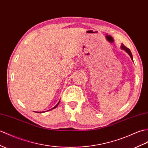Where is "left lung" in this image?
<instances>
[{
    "label": "left lung",
    "instance_id": "8db88e82",
    "mask_svg": "<svg viewBox=\"0 0 148 148\" xmlns=\"http://www.w3.org/2000/svg\"><path fill=\"white\" fill-rule=\"evenodd\" d=\"M121 48H122V49L123 50H124L125 51H127V53H129V55L130 56V58H132V60H133V58H132V55L131 51H130V50H129V49H128L127 47H126L125 46H124V45H123V44H122V45H121Z\"/></svg>",
    "mask_w": 148,
    "mask_h": 148
}]
</instances>
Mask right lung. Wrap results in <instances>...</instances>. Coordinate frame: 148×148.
I'll list each match as a JSON object with an SVG mask.
<instances>
[{
  "mask_svg": "<svg viewBox=\"0 0 148 148\" xmlns=\"http://www.w3.org/2000/svg\"><path fill=\"white\" fill-rule=\"evenodd\" d=\"M59 103H60V101H58V103H57V105H56V106H54V107H53V108H51V109H54V108H56L57 107V106H58V104H59Z\"/></svg>",
  "mask_w": 148,
  "mask_h": 148,
  "instance_id": "add662e5",
  "label": "right lung"
}]
</instances>
